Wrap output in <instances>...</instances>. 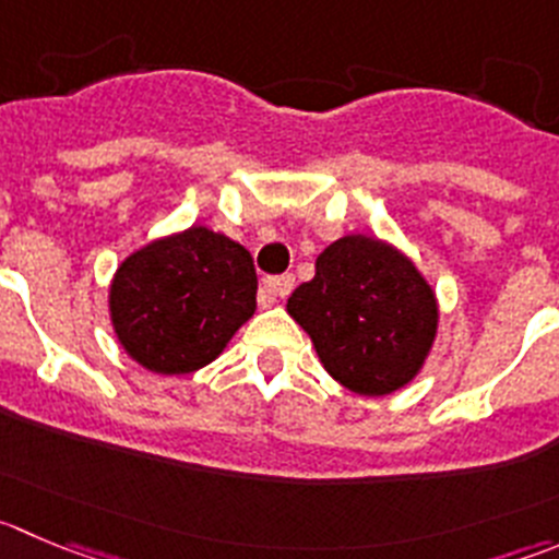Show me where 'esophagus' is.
Listing matches in <instances>:
<instances>
[{"label":"esophagus","mask_w":559,"mask_h":559,"mask_svg":"<svg viewBox=\"0 0 559 559\" xmlns=\"http://www.w3.org/2000/svg\"><path fill=\"white\" fill-rule=\"evenodd\" d=\"M296 280L294 274H280V276H265L263 285H260V301L263 305H271L276 299H285V296L294 290Z\"/></svg>","instance_id":"1"}]
</instances>
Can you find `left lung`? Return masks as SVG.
Here are the masks:
<instances>
[{"mask_svg":"<svg viewBox=\"0 0 559 559\" xmlns=\"http://www.w3.org/2000/svg\"><path fill=\"white\" fill-rule=\"evenodd\" d=\"M288 312L332 379L359 395H390L417 376L436 334V299L412 260L370 236L323 249Z\"/></svg>","mask_w":559,"mask_h":559,"instance_id":"1","label":"left lung"}]
</instances>
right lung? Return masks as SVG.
Masks as SVG:
<instances>
[{
	"mask_svg": "<svg viewBox=\"0 0 559 559\" xmlns=\"http://www.w3.org/2000/svg\"><path fill=\"white\" fill-rule=\"evenodd\" d=\"M252 254L222 233L189 227L117 269L109 307L117 340L142 368L191 373L222 354L254 312Z\"/></svg>",
	"mask_w": 559,
	"mask_h": 559,
	"instance_id": "right-lung-1",
	"label": "right lung"
}]
</instances>
